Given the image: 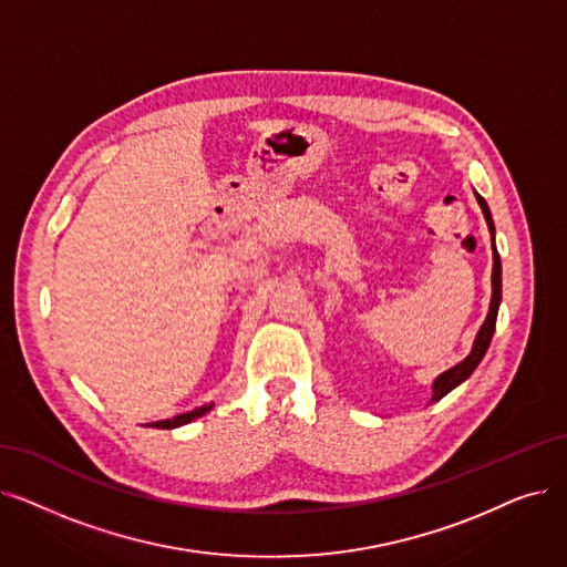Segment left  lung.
I'll return each instance as SVG.
<instances>
[{
  "label": "left lung",
  "mask_w": 567,
  "mask_h": 567,
  "mask_svg": "<svg viewBox=\"0 0 567 567\" xmlns=\"http://www.w3.org/2000/svg\"><path fill=\"white\" fill-rule=\"evenodd\" d=\"M477 196V204L484 213V219L488 225V231H491V240H494V234H496V227H494V219H491V210L486 206V202L482 199V196L475 192ZM501 257H498V250H496V243H494V274H491V306H488V315L484 319V324L480 327L477 336H475V342H473V350L471 354H467L461 363H456L454 368H450V371H445L442 375L435 378L433 382V396H431V403L440 401L442 396H447V393L452 389H456L461 382H465L467 378L473 375L475 368L480 365V361L484 359L488 344H491V338H494V331H496V317H498V306H501Z\"/></svg>",
  "instance_id": "obj_1"
}]
</instances>
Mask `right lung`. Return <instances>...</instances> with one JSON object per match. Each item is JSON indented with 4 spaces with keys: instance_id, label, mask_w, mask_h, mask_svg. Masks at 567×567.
I'll use <instances>...</instances> for the list:
<instances>
[{
    "instance_id": "1",
    "label": "right lung",
    "mask_w": 567,
    "mask_h": 567,
    "mask_svg": "<svg viewBox=\"0 0 567 567\" xmlns=\"http://www.w3.org/2000/svg\"><path fill=\"white\" fill-rule=\"evenodd\" d=\"M210 408H213V403H210V405H202V408H196V410L185 412V414H178V416H174V420L153 422L151 426H155V429H178V426H183V424H189V422H194V420H199V416H204Z\"/></svg>"
}]
</instances>
